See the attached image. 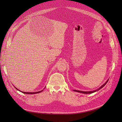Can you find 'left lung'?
<instances>
[{"mask_svg": "<svg viewBox=\"0 0 122 122\" xmlns=\"http://www.w3.org/2000/svg\"><path fill=\"white\" fill-rule=\"evenodd\" d=\"M109 81V79L108 80H107V81L104 83V84L103 85H102L99 88H98V89H96V90H95V91H91V92H84V91H77V90H73L74 92H80V93H85V94H90V93H93V92H97V91H99V89H101L102 87H103V86H105V85L107 84V82H108V81Z\"/></svg>", "mask_w": 122, "mask_h": 122, "instance_id": "8db88e82", "label": "left lung"}]
</instances>
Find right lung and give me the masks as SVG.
Wrapping results in <instances>:
<instances>
[{
  "mask_svg": "<svg viewBox=\"0 0 122 122\" xmlns=\"http://www.w3.org/2000/svg\"><path fill=\"white\" fill-rule=\"evenodd\" d=\"M15 88H16V89H17L18 91H20V92H22V93H25V94H36V93H40V92H42V91H43V90H42V91H40V92H22V91H20V90H19V89H18V88H17L16 87H15Z\"/></svg>",
  "mask_w": 122,
  "mask_h": 122,
  "instance_id": "1",
  "label": "right lung"
}]
</instances>
